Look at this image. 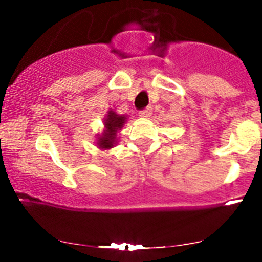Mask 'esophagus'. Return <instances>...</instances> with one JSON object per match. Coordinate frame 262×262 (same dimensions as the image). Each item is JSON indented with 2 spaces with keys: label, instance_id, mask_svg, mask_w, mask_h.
<instances>
[{
  "label": "esophagus",
  "instance_id": "1",
  "mask_svg": "<svg viewBox=\"0 0 262 262\" xmlns=\"http://www.w3.org/2000/svg\"><path fill=\"white\" fill-rule=\"evenodd\" d=\"M152 115V107H147V109L142 110V112H139V116L141 118H149V116Z\"/></svg>",
  "mask_w": 262,
  "mask_h": 262
}]
</instances>
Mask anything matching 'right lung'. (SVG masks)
<instances>
[{"instance_id": "obj_1", "label": "right lung", "mask_w": 262, "mask_h": 262, "mask_svg": "<svg viewBox=\"0 0 262 262\" xmlns=\"http://www.w3.org/2000/svg\"><path fill=\"white\" fill-rule=\"evenodd\" d=\"M128 115L118 114L115 109H109L104 116V128L97 134L96 137V146L99 149H112L118 143V134L123 129L124 124L126 123Z\"/></svg>"}]
</instances>
